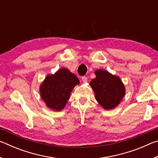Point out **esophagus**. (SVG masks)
Returning <instances> with one entry per match:
<instances>
[{"instance_id":"esophagus-1","label":"esophagus","mask_w":158,"mask_h":158,"mask_svg":"<svg viewBox=\"0 0 158 158\" xmlns=\"http://www.w3.org/2000/svg\"><path fill=\"white\" fill-rule=\"evenodd\" d=\"M81 79H82V81H83V82H84V83L87 82V81H88V79H87V77H85V76L82 77H81Z\"/></svg>"}]
</instances>
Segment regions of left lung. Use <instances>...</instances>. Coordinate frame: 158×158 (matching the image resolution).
<instances>
[{"label":"left lung","instance_id":"obj_1","mask_svg":"<svg viewBox=\"0 0 158 158\" xmlns=\"http://www.w3.org/2000/svg\"><path fill=\"white\" fill-rule=\"evenodd\" d=\"M96 78L90 85L94 90L96 100L105 109H114L119 105L125 94L121 79L103 69L95 72Z\"/></svg>","mask_w":158,"mask_h":158}]
</instances>
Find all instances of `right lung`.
<instances>
[{
  "label": "right lung",
  "instance_id": "right-lung-1",
  "mask_svg": "<svg viewBox=\"0 0 158 158\" xmlns=\"http://www.w3.org/2000/svg\"><path fill=\"white\" fill-rule=\"evenodd\" d=\"M79 84L75 74L61 68L54 74L48 75L40 85V95L48 107L56 111L63 109L74 87Z\"/></svg>",
  "mask_w": 158,
  "mask_h": 158
}]
</instances>
